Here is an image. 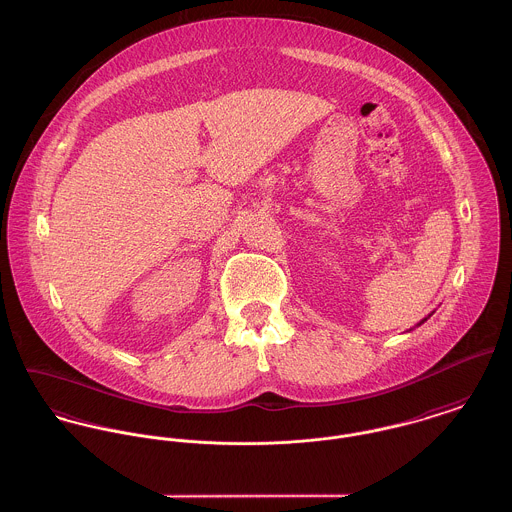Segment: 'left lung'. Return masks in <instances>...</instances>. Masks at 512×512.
Segmentation results:
<instances>
[{"mask_svg": "<svg viewBox=\"0 0 512 512\" xmlns=\"http://www.w3.org/2000/svg\"><path fill=\"white\" fill-rule=\"evenodd\" d=\"M431 314H433V312H431ZM431 314H430V316H428V318H424V320H422V322L418 323V325H422V323L428 322V320H430V318H431Z\"/></svg>", "mask_w": 512, "mask_h": 512, "instance_id": "1", "label": "left lung"}]
</instances>
